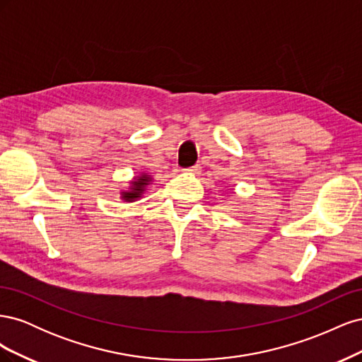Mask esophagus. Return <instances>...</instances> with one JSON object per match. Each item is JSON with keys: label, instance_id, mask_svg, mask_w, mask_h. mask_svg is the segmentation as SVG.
Returning a JSON list of instances; mask_svg holds the SVG:
<instances>
[{"label": "esophagus", "instance_id": "esophagus-1", "mask_svg": "<svg viewBox=\"0 0 362 362\" xmlns=\"http://www.w3.org/2000/svg\"><path fill=\"white\" fill-rule=\"evenodd\" d=\"M184 170H185V172H190V173H199L201 166H199V164H194V166L187 168V169H184Z\"/></svg>", "mask_w": 362, "mask_h": 362}]
</instances>
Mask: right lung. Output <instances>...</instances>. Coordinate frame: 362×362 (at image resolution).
<instances>
[{
	"label": "right lung",
	"mask_w": 362,
	"mask_h": 362,
	"mask_svg": "<svg viewBox=\"0 0 362 362\" xmlns=\"http://www.w3.org/2000/svg\"><path fill=\"white\" fill-rule=\"evenodd\" d=\"M149 181H151V178L148 177V175H141V177L137 178V181L133 182V187H131L129 192H124L122 198L127 202H133V201L139 199L140 196H141V193H144V190H145V187H146Z\"/></svg>",
	"instance_id": "add662e5"
}]
</instances>
